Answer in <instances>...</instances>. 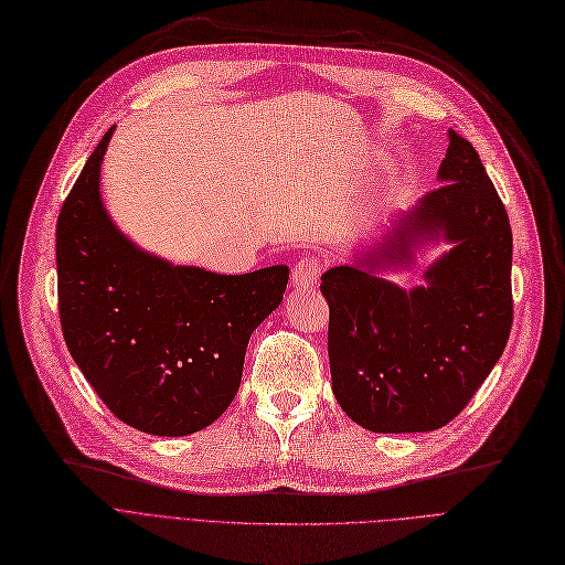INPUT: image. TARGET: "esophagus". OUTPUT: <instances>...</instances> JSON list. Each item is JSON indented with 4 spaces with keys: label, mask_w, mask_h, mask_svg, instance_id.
<instances>
[{
    "label": "esophagus",
    "mask_w": 565,
    "mask_h": 565,
    "mask_svg": "<svg viewBox=\"0 0 565 565\" xmlns=\"http://www.w3.org/2000/svg\"><path fill=\"white\" fill-rule=\"evenodd\" d=\"M319 262L315 257H301L299 264L294 266V274H291V285L297 291H306V289H312L319 280Z\"/></svg>",
    "instance_id": "esophagus-1"
}]
</instances>
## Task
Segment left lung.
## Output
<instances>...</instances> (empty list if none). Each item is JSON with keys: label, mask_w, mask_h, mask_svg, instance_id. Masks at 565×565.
<instances>
[{"label": "left lung", "mask_w": 565, "mask_h": 565, "mask_svg": "<svg viewBox=\"0 0 565 565\" xmlns=\"http://www.w3.org/2000/svg\"><path fill=\"white\" fill-rule=\"evenodd\" d=\"M437 191L321 276L333 395L382 435L433 433L458 416L501 359L513 324V232L476 149L448 130ZM445 252L407 290L386 276Z\"/></svg>", "instance_id": "1"}]
</instances>
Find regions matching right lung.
Segmentation results:
<instances>
[{"instance_id": "add662e5", "label": "right lung", "mask_w": 565, "mask_h": 565, "mask_svg": "<svg viewBox=\"0 0 565 565\" xmlns=\"http://www.w3.org/2000/svg\"><path fill=\"white\" fill-rule=\"evenodd\" d=\"M115 128L57 221L62 331L79 372L119 420L147 435L185 437L232 405L248 340L282 303L289 266L223 276L140 248L100 195Z\"/></svg>"}]
</instances>
